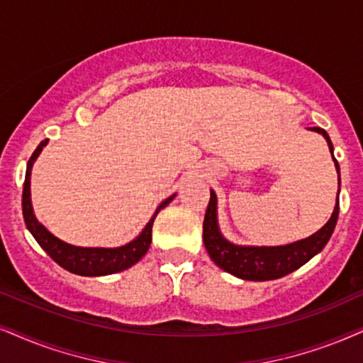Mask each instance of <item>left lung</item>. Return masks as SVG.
Instances as JSON below:
<instances>
[{
	"label": "left lung",
	"instance_id": "8db88e82",
	"mask_svg": "<svg viewBox=\"0 0 363 363\" xmlns=\"http://www.w3.org/2000/svg\"><path fill=\"white\" fill-rule=\"evenodd\" d=\"M313 131L323 134L326 143H328L330 151L333 156V145L330 141L328 133L321 128H310ZM335 167L338 172L340 182V168L337 160ZM340 185V183H338ZM338 196L337 205H335L333 216L325 223L318 232L308 237V239L298 240L294 244L277 245V247H242V245L230 244L218 232L217 225V196L210 190V202L203 218V244L207 249L210 259L217 264L223 271L230 272L240 279L247 281H269L283 277L289 272L296 271L303 264L318 254L325 247L330 237L333 234L335 225L338 220Z\"/></svg>",
	"mask_w": 363,
	"mask_h": 363
}]
</instances>
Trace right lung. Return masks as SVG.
<instances>
[{
  "instance_id": "add662e5",
  "label": "right lung",
  "mask_w": 363,
  "mask_h": 363,
  "mask_svg": "<svg viewBox=\"0 0 363 363\" xmlns=\"http://www.w3.org/2000/svg\"><path fill=\"white\" fill-rule=\"evenodd\" d=\"M47 145V140L42 141L38 145L37 150L33 151V155L30 156L28 164H26V174H25V183H23V195H21V207H23V218L26 223V229L31 232V235L35 237V240L40 244L45 252L55 261L58 266L64 267L69 272L79 276H106V274H114V272L124 271L128 267H131L136 264L140 259L145 256L150 249L151 244V229H153L155 217L158 216L161 208H164L172 202L173 196L164 200L163 203H160V207L156 208L155 216L151 217V220L146 223L145 230L141 232L133 242H129L123 247L116 249H101V247H75L64 242V240L57 239L55 235H52L45 227L40 223L33 216V208H31V200H30V173H31V164L37 160L40 151L43 150V146Z\"/></svg>"
}]
</instances>
